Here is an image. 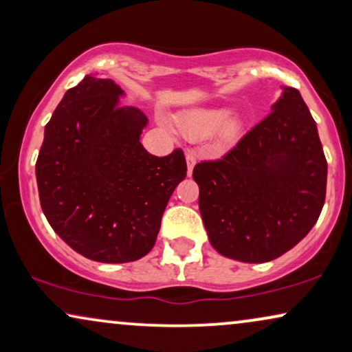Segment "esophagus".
<instances>
[{
  "label": "esophagus",
  "mask_w": 352,
  "mask_h": 352,
  "mask_svg": "<svg viewBox=\"0 0 352 352\" xmlns=\"http://www.w3.org/2000/svg\"><path fill=\"white\" fill-rule=\"evenodd\" d=\"M186 162H187V173H189V175H190L192 170H194L195 163H197V155H195L194 151H187Z\"/></svg>",
  "instance_id": "1"
}]
</instances>
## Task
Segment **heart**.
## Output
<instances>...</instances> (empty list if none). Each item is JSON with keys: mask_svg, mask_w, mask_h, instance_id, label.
<instances>
[{"mask_svg": "<svg viewBox=\"0 0 352 352\" xmlns=\"http://www.w3.org/2000/svg\"><path fill=\"white\" fill-rule=\"evenodd\" d=\"M179 129L190 139L208 138L223 129L226 139H234L240 129L237 118H229V110L223 107L199 109L182 115L177 120Z\"/></svg>", "mask_w": 352, "mask_h": 352, "instance_id": "heart-1", "label": "heart"}]
</instances>
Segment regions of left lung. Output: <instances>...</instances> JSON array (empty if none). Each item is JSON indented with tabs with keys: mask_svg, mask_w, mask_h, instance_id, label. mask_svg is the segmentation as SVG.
Listing matches in <instances>:
<instances>
[{
	"mask_svg": "<svg viewBox=\"0 0 352 352\" xmlns=\"http://www.w3.org/2000/svg\"><path fill=\"white\" fill-rule=\"evenodd\" d=\"M192 176L210 243L223 256L266 263L295 247L319 219L327 190L324 148L300 91L283 89L261 122Z\"/></svg>",
	"mask_w": 352,
	"mask_h": 352,
	"instance_id": "obj_1",
	"label": "left lung"
}]
</instances>
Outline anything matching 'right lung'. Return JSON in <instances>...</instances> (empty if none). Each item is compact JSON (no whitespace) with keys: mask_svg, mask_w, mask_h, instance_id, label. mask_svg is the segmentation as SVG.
<instances>
[{"mask_svg":"<svg viewBox=\"0 0 352 352\" xmlns=\"http://www.w3.org/2000/svg\"><path fill=\"white\" fill-rule=\"evenodd\" d=\"M122 93L112 80L85 76L56 107L36 160L47 223L76 253L99 263L146 256L187 175L181 148L155 157L142 147L147 117L118 107Z\"/></svg>","mask_w":352,"mask_h":352,"instance_id":"obj_1","label":"right lung"}]
</instances>
